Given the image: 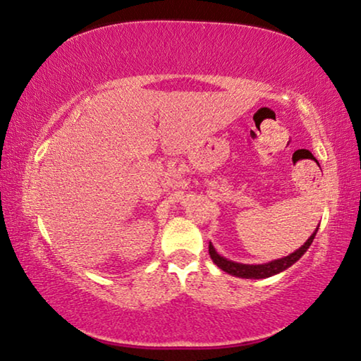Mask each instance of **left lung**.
I'll list each match as a JSON object with an SVG mask.
<instances>
[{
    "label": "left lung",
    "instance_id": "left-lung-1",
    "mask_svg": "<svg viewBox=\"0 0 361 361\" xmlns=\"http://www.w3.org/2000/svg\"><path fill=\"white\" fill-rule=\"evenodd\" d=\"M316 233H318V228H316L313 235L306 240V243L295 252H292V255L281 257V259L266 262V264H241V262L230 261V259H227V257L220 256L211 243H209V255H211L215 264L222 269L224 272L230 274V276L241 277V279H267V277H272V276H276V274L285 271V269H288L290 266H293L295 262H297L300 257L305 255L306 250L311 246V243H313Z\"/></svg>",
    "mask_w": 361,
    "mask_h": 361
}]
</instances>
